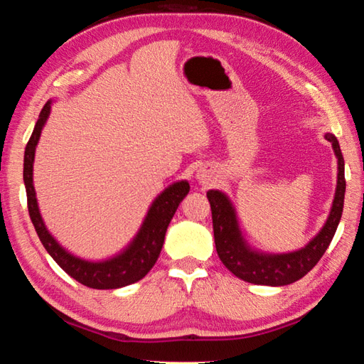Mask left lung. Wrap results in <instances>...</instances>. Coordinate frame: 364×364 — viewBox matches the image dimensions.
I'll return each mask as SVG.
<instances>
[{"instance_id": "8db88e82", "label": "left lung", "mask_w": 364, "mask_h": 364, "mask_svg": "<svg viewBox=\"0 0 364 364\" xmlns=\"http://www.w3.org/2000/svg\"><path fill=\"white\" fill-rule=\"evenodd\" d=\"M326 139L334 147L337 157V189L328 221L323 230L316 234V237H313L304 249L278 255L260 254V252L252 250L241 236L236 213H234L230 199L220 191H208L207 199L212 208L215 247H217L220 260L234 276L252 282V284L287 286L304 278L308 271L321 260L334 237L338 221H341L345 196V164L341 146L334 134L326 133Z\"/></svg>"}]
</instances>
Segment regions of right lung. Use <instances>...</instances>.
<instances>
[{
    "label": "right lung",
    "mask_w": 364,
    "mask_h": 364,
    "mask_svg": "<svg viewBox=\"0 0 364 364\" xmlns=\"http://www.w3.org/2000/svg\"><path fill=\"white\" fill-rule=\"evenodd\" d=\"M49 110H51V102L48 101L45 107L41 109L32 136H30L26 147V156H23V183H26L27 191L28 215L32 218V223L41 244L45 245L48 254L54 258V262L70 278L82 282L86 287L119 289L143 279L157 262L170 221L173 218L180 202L189 193V183L178 181L171 184L152 202L136 237L133 239V242L120 255L106 262H86L78 257H73L60 247L56 239L48 232L41 220L33 188L35 147L38 144L43 125H45L49 117Z\"/></svg>",
    "instance_id": "1"
}]
</instances>
